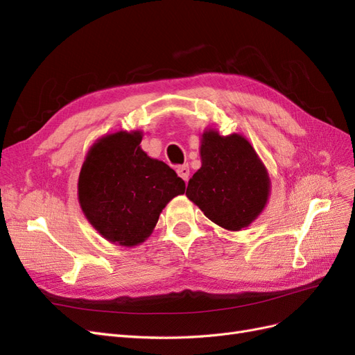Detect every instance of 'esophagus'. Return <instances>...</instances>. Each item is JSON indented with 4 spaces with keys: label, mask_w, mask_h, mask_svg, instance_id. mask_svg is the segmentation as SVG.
I'll return each instance as SVG.
<instances>
[{
    "label": "esophagus",
    "mask_w": 355,
    "mask_h": 355,
    "mask_svg": "<svg viewBox=\"0 0 355 355\" xmlns=\"http://www.w3.org/2000/svg\"><path fill=\"white\" fill-rule=\"evenodd\" d=\"M176 171H178V175L184 179L185 182H188V179H189V167H188V164H184V166H179L178 168H176Z\"/></svg>",
    "instance_id": "obj_1"
}]
</instances>
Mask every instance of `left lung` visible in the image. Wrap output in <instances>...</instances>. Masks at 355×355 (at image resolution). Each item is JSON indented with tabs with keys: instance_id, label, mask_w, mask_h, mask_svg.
<instances>
[{
	"instance_id": "1",
	"label": "left lung",
	"mask_w": 355,
	"mask_h": 355,
	"mask_svg": "<svg viewBox=\"0 0 355 355\" xmlns=\"http://www.w3.org/2000/svg\"><path fill=\"white\" fill-rule=\"evenodd\" d=\"M201 168L189 179L187 196L219 227L239 231L265 207L270 178L252 145L240 135H202Z\"/></svg>"
}]
</instances>
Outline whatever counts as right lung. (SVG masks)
Returning <instances> with one entry per match:
<instances>
[{
	"label": "right lung",
	"instance_id": "obj_1",
	"mask_svg": "<svg viewBox=\"0 0 355 355\" xmlns=\"http://www.w3.org/2000/svg\"><path fill=\"white\" fill-rule=\"evenodd\" d=\"M139 132L102 137L85 158L78 198L89 222L105 239L121 245L145 241L166 204L185 192V182L163 161L139 146Z\"/></svg>",
	"mask_w": 355,
	"mask_h": 355
}]
</instances>
